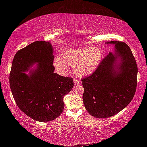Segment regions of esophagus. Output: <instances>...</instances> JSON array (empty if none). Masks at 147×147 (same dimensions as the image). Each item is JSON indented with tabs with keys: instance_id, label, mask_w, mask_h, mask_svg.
<instances>
[{
	"instance_id": "1",
	"label": "esophagus",
	"mask_w": 147,
	"mask_h": 147,
	"mask_svg": "<svg viewBox=\"0 0 147 147\" xmlns=\"http://www.w3.org/2000/svg\"><path fill=\"white\" fill-rule=\"evenodd\" d=\"M80 83H81V82L78 80H77V79L74 80V86H78V84H80Z\"/></svg>"
}]
</instances>
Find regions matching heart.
I'll list each match as a JSON object with an SVG mask.
<instances>
[{
    "label": "heart",
    "instance_id": "b5f03b06",
    "mask_svg": "<svg viewBox=\"0 0 147 147\" xmlns=\"http://www.w3.org/2000/svg\"><path fill=\"white\" fill-rule=\"evenodd\" d=\"M102 58L101 50L96 47L68 49L61 58L54 59V65L60 71L67 70V63L73 66L77 75L86 76L91 74L99 65Z\"/></svg>",
    "mask_w": 147,
    "mask_h": 147
}]
</instances>
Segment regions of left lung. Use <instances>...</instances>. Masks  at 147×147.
Listing matches in <instances>:
<instances>
[{"instance_id":"8db88e82","label":"left lung","mask_w":147,"mask_h":147,"mask_svg":"<svg viewBox=\"0 0 147 147\" xmlns=\"http://www.w3.org/2000/svg\"><path fill=\"white\" fill-rule=\"evenodd\" d=\"M115 53H109L95 71L82 79L86 110L96 118L115 115L127 106L135 94L138 67L131 50L124 42L112 41Z\"/></svg>"}]
</instances>
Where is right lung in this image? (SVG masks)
Returning a JSON list of instances; mask_svg holds the SVG:
<instances>
[{
  "label": "right lung",
  "mask_w": 147,
  "mask_h": 147,
  "mask_svg": "<svg viewBox=\"0 0 147 147\" xmlns=\"http://www.w3.org/2000/svg\"><path fill=\"white\" fill-rule=\"evenodd\" d=\"M53 46L37 41L17 51L9 74V86L16 104L34 120L48 122L61 115L63 97L74 86L71 77L54 73ZM34 63L38 67L28 75L24 73Z\"/></svg>",
  "instance_id": "right-lung-1"
}]
</instances>
